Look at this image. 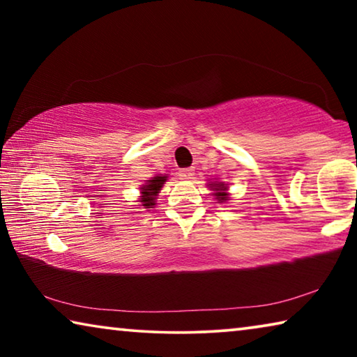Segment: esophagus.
I'll return each mask as SVG.
<instances>
[{
    "label": "esophagus",
    "mask_w": 357,
    "mask_h": 357,
    "mask_svg": "<svg viewBox=\"0 0 357 357\" xmlns=\"http://www.w3.org/2000/svg\"><path fill=\"white\" fill-rule=\"evenodd\" d=\"M193 168H181L179 170V176H181V179H190L192 176H193Z\"/></svg>",
    "instance_id": "34e87169"
}]
</instances>
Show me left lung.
I'll return each mask as SVG.
<instances>
[{
  "mask_svg": "<svg viewBox=\"0 0 357 357\" xmlns=\"http://www.w3.org/2000/svg\"><path fill=\"white\" fill-rule=\"evenodd\" d=\"M209 185H214V187H215V190H217L215 197H217V200H219L220 203H222V202H225V200H228V193L223 192V190H227L225 184H209Z\"/></svg>",
  "mask_w": 357,
  "mask_h": 357,
  "instance_id": "obj_1",
  "label": "left lung"
}]
</instances>
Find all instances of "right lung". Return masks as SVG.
<instances>
[{
	"label": "right lung",
	"mask_w": 357,
	"mask_h": 357,
	"mask_svg": "<svg viewBox=\"0 0 357 357\" xmlns=\"http://www.w3.org/2000/svg\"><path fill=\"white\" fill-rule=\"evenodd\" d=\"M165 181H167V176H155L153 179H149L148 184H144L142 187V193H143V197L140 200L143 203L142 206H144V208L154 206L155 195L159 193V190L162 189V184H164Z\"/></svg>",
	"instance_id": "add662e5"
}]
</instances>
